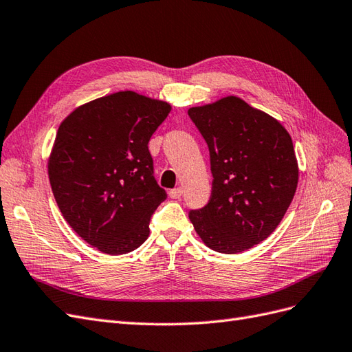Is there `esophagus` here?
<instances>
[{
    "label": "esophagus",
    "mask_w": 352,
    "mask_h": 352,
    "mask_svg": "<svg viewBox=\"0 0 352 352\" xmlns=\"http://www.w3.org/2000/svg\"><path fill=\"white\" fill-rule=\"evenodd\" d=\"M168 195H170V198H173V199L180 198V197H182V188L170 189V190H168Z\"/></svg>",
    "instance_id": "34e87169"
}]
</instances>
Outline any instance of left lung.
Here are the masks:
<instances>
[{
    "label": "left lung",
    "instance_id": "obj_1",
    "mask_svg": "<svg viewBox=\"0 0 352 352\" xmlns=\"http://www.w3.org/2000/svg\"><path fill=\"white\" fill-rule=\"evenodd\" d=\"M208 145V204L189 211L208 248L238 254L269 238L291 206L298 162L291 135L274 117L235 95L188 110Z\"/></svg>",
    "mask_w": 352,
    "mask_h": 352
}]
</instances>
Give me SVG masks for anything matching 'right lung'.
I'll return each instance as SVG.
<instances>
[{"label":"right lung","instance_id":"right-lung-1","mask_svg":"<svg viewBox=\"0 0 352 352\" xmlns=\"http://www.w3.org/2000/svg\"><path fill=\"white\" fill-rule=\"evenodd\" d=\"M170 104L133 91L89 101L61 122L48 177L63 217L98 251L127 254L146 241L167 198L148 150Z\"/></svg>","mask_w":352,"mask_h":352}]
</instances>
